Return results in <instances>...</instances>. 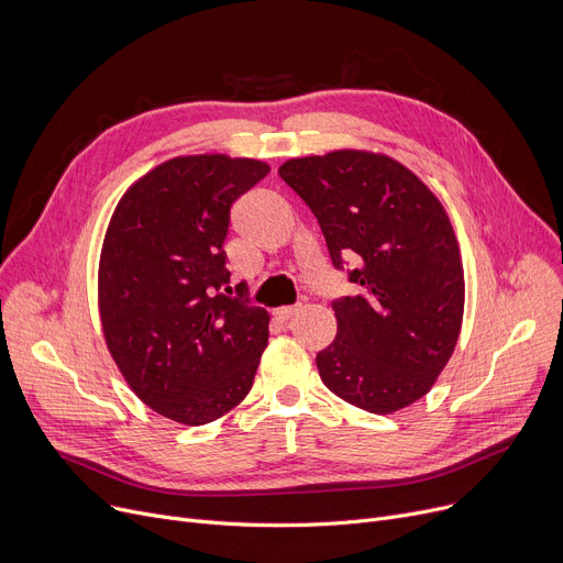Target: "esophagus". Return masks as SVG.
Wrapping results in <instances>:
<instances>
[{
  "instance_id": "34e87169",
  "label": "esophagus",
  "mask_w": 563,
  "mask_h": 563,
  "mask_svg": "<svg viewBox=\"0 0 563 563\" xmlns=\"http://www.w3.org/2000/svg\"><path fill=\"white\" fill-rule=\"evenodd\" d=\"M297 312H299V306H285V308L274 310V317L280 319V321H287V319H291Z\"/></svg>"
}]
</instances>
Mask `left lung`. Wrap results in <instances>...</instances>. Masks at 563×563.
<instances>
[{"mask_svg":"<svg viewBox=\"0 0 563 563\" xmlns=\"http://www.w3.org/2000/svg\"><path fill=\"white\" fill-rule=\"evenodd\" d=\"M278 175L319 221L335 269L361 285L333 301L338 335L317 353L323 386L376 416L418 401L463 319V266L440 200L399 162L358 151L289 159Z\"/></svg>","mask_w":563,"mask_h":563,"instance_id":"left-lung-1","label":"left lung"}]
</instances>
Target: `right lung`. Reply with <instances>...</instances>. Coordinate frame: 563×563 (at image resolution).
Returning <instances> with one entry per match:
<instances>
[{
    "mask_svg": "<svg viewBox=\"0 0 563 563\" xmlns=\"http://www.w3.org/2000/svg\"><path fill=\"white\" fill-rule=\"evenodd\" d=\"M269 166L225 155L175 157L118 202L100 257V317L111 356L159 416L207 424L240 404L269 338V312L236 285L223 242L232 202Z\"/></svg>",
    "mask_w": 563,
    "mask_h": 563,
    "instance_id": "add662e5",
    "label": "right lung"
}]
</instances>
